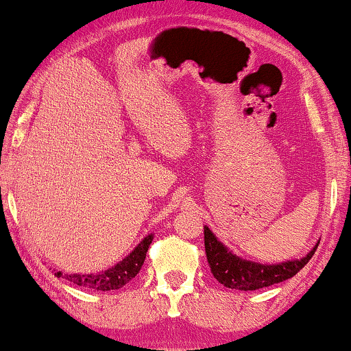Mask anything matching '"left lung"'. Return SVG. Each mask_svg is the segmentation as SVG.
<instances>
[{
	"label": "left lung",
	"instance_id": "left-lung-1",
	"mask_svg": "<svg viewBox=\"0 0 351 351\" xmlns=\"http://www.w3.org/2000/svg\"><path fill=\"white\" fill-rule=\"evenodd\" d=\"M317 245L302 259L285 261L280 265H258V263L247 261L227 252V248L216 239L215 234L208 227H204V250H206V258L213 276L227 289L243 290V292L279 284L293 277L308 265Z\"/></svg>",
	"mask_w": 351,
	"mask_h": 351
}]
</instances>
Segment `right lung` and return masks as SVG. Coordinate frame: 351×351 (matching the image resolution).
Returning <instances> with one entry per match:
<instances>
[{"label":"right lung","mask_w":351,"mask_h":351,"mask_svg":"<svg viewBox=\"0 0 351 351\" xmlns=\"http://www.w3.org/2000/svg\"><path fill=\"white\" fill-rule=\"evenodd\" d=\"M152 240L153 235L145 237L129 256L122 259L119 265H116L114 267H111V269L104 272H98V274H61V272H56V276H62L64 279L72 282V284L85 287V289L103 290V292L117 290L121 289V287H124L127 282L134 279V277L140 272V269H142Z\"/></svg>","instance_id":"1"}]
</instances>
